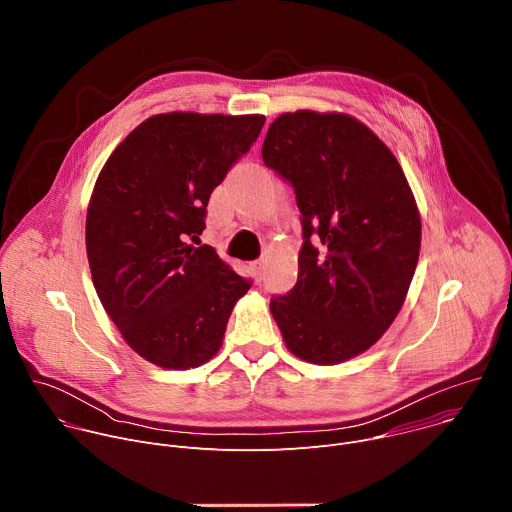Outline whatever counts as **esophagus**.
<instances>
[{"mask_svg": "<svg viewBox=\"0 0 512 512\" xmlns=\"http://www.w3.org/2000/svg\"><path fill=\"white\" fill-rule=\"evenodd\" d=\"M251 269H253V273H255V279H257V281H261V277H263V269H265V263H263L261 259L251 261Z\"/></svg>", "mask_w": 512, "mask_h": 512, "instance_id": "1", "label": "esophagus"}]
</instances>
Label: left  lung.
Masks as SVG:
<instances>
[{"label":"left lung","mask_w":512,"mask_h":512,"mask_svg":"<svg viewBox=\"0 0 512 512\" xmlns=\"http://www.w3.org/2000/svg\"><path fill=\"white\" fill-rule=\"evenodd\" d=\"M261 156L294 186L304 237L298 283L271 314L296 356L338 364L371 348L405 302L421 245L413 192L387 145L344 113L279 115Z\"/></svg>","instance_id":"obj_1"}]
</instances>
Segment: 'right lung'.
<instances>
[{
    "mask_svg": "<svg viewBox=\"0 0 512 512\" xmlns=\"http://www.w3.org/2000/svg\"><path fill=\"white\" fill-rule=\"evenodd\" d=\"M263 123V115H154L117 145L97 178L87 210L97 296L125 342L162 369L210 360L251 287L210 245L190 241L206 227L210 192Z\"/></svg>",
    "mask_w": 512,
    "mask_h": 512,
    "instance_id": "obj_1",
    "label": "right lung"
}]
</instances>
